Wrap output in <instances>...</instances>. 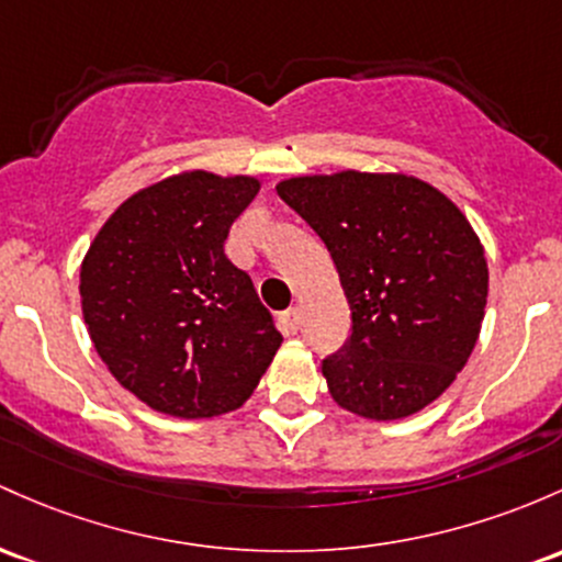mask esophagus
Returning a JSON list of instances; mask_svg holds the SVG:
<instances>
[{
    "label": "esophagus",
    "mask_w": 562,
    "mask_h": 562,
    "mask_svg": "<svg viewBox=\"0 0 562 562\" xmlns=\"http://www.w3.org/2000/svg\"><path fill=\"white\" fill-rule=\"evenodd\" d=\"M280 325H282V330L288 333V336L299 333V328H301V310H299V306H291V310L282 312L280 314Z\"/></svg>",
    "instance_id": "34e87169"
}]
</instances>
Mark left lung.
Returning <instances> with one entry per match:
<instances>
[{
  "label": "left lung",
  "instance_id": "obj_1",
  "mask_svg": "<svg viewBox=\"0 0 562 562\" xmlns=\"http://www.w3.org/2000/svg\"><path fill=\"white\" fill-rule=\"evenodd\" d=\"M277 194L319 234L349 301V341L323 360L330 397L373 422L435 403L470 360L488 301L467 215L403 172L295 176Z\"/></svg>",
  "mask_w": 562,
  "mask_h": 562
}]
</instances>
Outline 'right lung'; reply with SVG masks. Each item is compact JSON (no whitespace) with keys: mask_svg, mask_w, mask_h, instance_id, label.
Instances as JSON below:
<instances>
[{"mask_svg":"<svg viewBox=\"0 0 562 562\" xmlns=\"http://www.w3.org/2000/svg\"><path fill=\"white\" fill-rule=\"evenodd\" d=\"M261 183L187 170L127 196L79 269L82 317L106 368L151 411H237L282 336L224 239Z\"/></svg>","mask_w":562,"mask_h":562,"instance_id":"1","label":"right lung"}]
</instances>
